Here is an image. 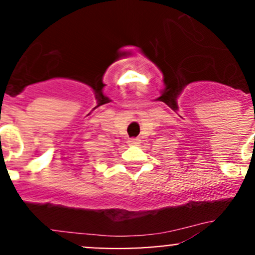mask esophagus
<instances>
[{"instance_id":"esophagus-1","label":"esophagus","mask_w":255,"mask_h":255,"mask_svg":"<svg viewBox=\"0 0 255 255\" xmlns=\"http://www.w3.org/2000/svg\"><path fill=\"white\" fill-rule=\"evenodd\" d=\"M139 143H140L139 138H130V139L128 140V144H129V145H138Z\"/></svg>"}]
</instances>
